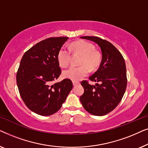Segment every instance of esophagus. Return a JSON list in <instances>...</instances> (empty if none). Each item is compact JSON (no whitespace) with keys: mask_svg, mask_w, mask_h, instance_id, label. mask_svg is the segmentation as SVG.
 Masks as SVG:
<instances>
[{"mask_svg":"<svg viewBox=\"0 0 148 148\" xmlns=\"http://www.w3.org/2000/svg\"><path fill=\"white\" fill-rule=\"evenodd\" d=\"M79 84V83L77 82H73V85L74 86H77V85H78Z\"/></svg>","mask_w":148,"mask_h":148,"instance_id":"esophagus-1","label":"esophagus"}]
</instances>
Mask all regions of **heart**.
<instances>
[{"instance_id":"b5f03b06","label":"heart","mask_w":148,"mask_h":148,"mask_svg":"<svg viewBox=\"0 0 148 148\" xmlns=\"http://www.w3.org/2000/svg\"><path fill=\"white\" fill-rule=\"evenodd\" d=\"M71 50L75 53L82 54L79 66H71L62 72L64 78L69 79L73 82H78L87 76L89 73V68L91 70L96 69L102 61V54L95 50L93 44L86 40H77L72 44ZM71 50L69 48L62 47L58 52L57 60L60 66L66 67L71 62Z\"/></svg>"}]
</instances>
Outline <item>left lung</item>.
Instances as JSON below:
<instances>
[{"instance_id":"obj_1","label":"left lung","mask_w":148,"mask_h":148,"mask_svg":"<svg viewBox=\"0 0 148 148\" xmlns=\"http://www.w3.org/2000/svg\"><path fill=\"white\" fill-rule=\"evenodd\" d=\"M96 42L100 47L102 58L100 67L89 77L96 86L82 81L81 84L84 93L80 101L89 113L96 116H104L114 110L122 100L126 90L127 79L126 65L121 52L106 40L96 36H83Z\"/></svg>"}]
</instances>
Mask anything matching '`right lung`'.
<instances>
[{"label":"right lung","mask_w":148,"mask_h":148,"mask_svg":"<svg viewBox=\"0 0 148 148\" xmlns=\"http://www.w3.org/2000/svg\"><path fill=\"white\" fill-rule=\"evenodd\" d=\"M68 38H46L29 48L21 58L16 75L18 90L25 104L36 114H54L72 90L69 79L52 84L61 74L57 55Z\"/></svg>","instance_id":"right-lung-1"}]
</instances>
